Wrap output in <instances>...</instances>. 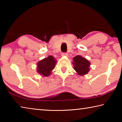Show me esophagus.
I'll return each mask as SVG.
<instances>
[{
	"instance_id": "esophagus-1",
	"label": "esophagus",
	"mask_w": 122,
	"mask_h": 122,
	"mask_svg": "<svg viewBox=\"0 0 122 122\" xmlns=\"http://www.w3.org/2000/svg\"><path fill=\"white\" fill-rule=\"evenodd\" d=\"M62 56H68V53H62Z\"/></svg>"
}]
</instances>
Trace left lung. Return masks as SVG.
<instances>
[{"label":"left lung","instance_id":"1","mask_svg":"<svg viewBox=\"0 0 122 122\" xmlns=\"http://www.w3.org/2000/svg\"><path fill=\"white\" fill-rule=\"evenodd\" d=\"M74 69L77 72L78 75H84L90 71V62L86 58L80 55H77L73 58Z\"/></svg>","mask_w":122,"mask_h":122}]
</instances>
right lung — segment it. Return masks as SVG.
<instances>
[{
  "label": "right lung",
  "mask_w": 122,
  "mask_h": 122,
  "mask_svg": "<svg viewBox=\"0 0 122 122\" xmlns=\"http://www.w3.org/2000/svg\"><path fill=\"white\" fill-rule=\"evenodd\" d=\"M56 60L53 56L41 60L37 63V72L44 76H48L55 67Z\"/></svg>",
  "instance_id": "1"
}]
</instances>
